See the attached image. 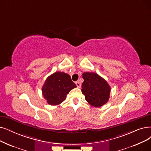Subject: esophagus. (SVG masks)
<instances>
[{"label": "esophagus", "mask_w": 151, "mask_h": 151, "mask_svg": "<svg viewBox=\"0 0 151 151\" xmlns=\"http://www.w3.org/2000/svg\"><path fill=\"white\" fill-rule=\"evenodd\" d=\"M76 86H77V87L78 88H80V87H81V83H80L79 81L76 82Z\"/></svg>", "instance_id": "34e87169"}]
</instances>
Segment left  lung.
<instances>
[{
    "mask_svg": "<svg viewBox=\"0 0 151 151\" xmlns=\"http://www.w3.org/2000/svg\"><path fill=\"white\" fill-rule=\"evenodd\" d=\"M82 77L84 81L81 90L88 103L95 107H100L106 104L111 90L107 82L94 72H83Z\"/></svg>",
    "mask_w": 151,
    "mask_h": 151,
    "instance_id": "left-lung-1",
    "label": "left lung"
}]
</instances>
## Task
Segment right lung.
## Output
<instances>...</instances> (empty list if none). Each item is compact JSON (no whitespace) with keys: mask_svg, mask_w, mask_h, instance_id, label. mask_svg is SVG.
I'll return each mask as SVG.
<instances>
[{"mask_svg":"<svg viewBox=\"0 0 151 151\" xmlns=\"http://www.w3.org/2000/svg\"><path fill=\"white\" fill-rule=\"evenodd\" d=\"M76 87L69 74L56 72L46 79L42 87V93L48 104L58 105L64 101L70 90Z\"/></svg>","mask_w":151,"mask_h":151,"instance_id":"right-lung-1","label":"right lung"}]
</instances>
